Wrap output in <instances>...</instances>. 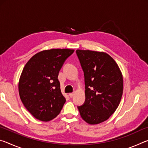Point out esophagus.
<instances>
[{
    "instance_id": "obj_1",
    "label": "esophagus",
    "mask_w": 148,
    "mask_h": 148,
    "mask_svg": "<svg viewBox=\"0 0 148 148\" xmlns=\"http://www.w3.org/2000/svg\"><path fill=\"white\" fill-rule=\"evenodd\" d=\"M74 94L73 93V92H71V93H69V97H71V98H72V97L74 96Z\"/></svg>"
}]
</instances>
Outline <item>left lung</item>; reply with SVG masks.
<instances>
[{"instance_id": "left-lung-1", "label": "left lung", "mask_w": 148, "mask_h": 148, "mask_svg": "<svg viewBox=\"0 0 148 148\" xmlns=\"http://www.w3.org/2000/svg\"><path fill=\"white\" fill-rule=\"evenodd\" d=\"M76 52L83 69L86 86V101L77 108L87 123H101L114 113L121 101L123 91L121 72L106 53L81 49Z\"/></svg>"}]
</instances>
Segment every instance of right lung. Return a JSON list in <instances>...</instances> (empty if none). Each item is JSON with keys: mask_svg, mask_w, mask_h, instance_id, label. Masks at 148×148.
<instances>
[{"mask_svg": "<svg viewBox=\"0 0 148 148\" xmlns=\"http://www.w3.org/2000/svg\"><path fill=\"white\" fill-rule=\"evenodd\" d=\"M74 49L44 50L24 66L19 82L20 99L35 118L49 121L59 114L66 102L58 79L59 72Z\"/></svg>", "mask_w": 148, "mask_h": 148, "instance_id": "1", "label": "right lung"}]
</instances>
